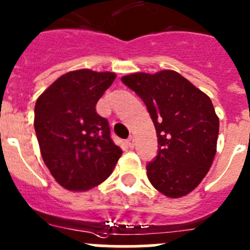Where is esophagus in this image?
Listing matches in <instances>:
<instances>
[{"mask_svg":"<svg viewBox=\"0 0 250 250\" xmlns=\"http://www.w3.org/2000/svg\"><path fill=\"white\" fill-rule=\"evenodd\" d=\"M127 145H128V147H129V148H133L134 147V145H136V142H134L133 137H129V138L127 139Z\"/></svg>","mask_w":250,"mask_h":250,"instance_id":"obj_1","label":"esophagus"}]
</instances>
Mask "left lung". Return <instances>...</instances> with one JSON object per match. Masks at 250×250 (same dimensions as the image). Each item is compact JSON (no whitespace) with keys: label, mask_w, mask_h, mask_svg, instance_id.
Wrapping results in <instances>:
<instances>
[{"label":"left lung","mask_w":250,"mask_h":250,"mask_svg":"<svg viewBox=\"0 0 250 250\" xmlns=\"http://www.w3.org/2000/svg\"><path fill=\"white\" fill-rule=\"evenodd\" d=\"M122 82L147 105L158 137V154L147 166L152 186L181 198L203 181L217 152L219 118L210 98L172 69L132 73Z\"/></svg>","instance_id":"1"}]
</instances>
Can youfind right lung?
<instances>
[{
    "label": "right lung",
    "instance_id": "add662e5",
    "mask_svg": "<svg viewBox=\"0 0 250 250\" xmlns=\"http://www.w3.org/2000/svg\"><path fill=\"white\" fill-rule=\"evenodd\" d=\"M116 80L113 72H67L37 98L35 130L44 164L60 186L84 192L108 178L122 149L96 104Z\"/></svg>",
    "mask_w": 250,
    "mask_h": 250
}]
</instances>
